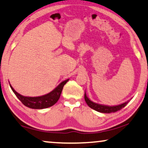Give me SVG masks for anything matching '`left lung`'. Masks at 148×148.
Returning <instances> with one entry per match:
<instances>
[{
	"instance_id": "8db88e82",
	"label": "left lung",
	"mask_w": 148,
	"mask_h": 148,
	"mask_svg": "<svg viewBox=\"0 0 148 148\" xmlns=\"http://www.w3.org/2000/svg\"><path fill=\"white\" fill-rule=\"evenodd\" d=\"M130 99L129 101L125 102L123 103L120 104V105H113V106H109V105H102V104L95 103L90 100V99L87 97L86 94V92L84 93V100L86 101L87 105H88L89 107H90L91 109L95 110L98 112L102 113H115V112L119 111L123 108L125 107L127 105V103L130 101Z\"/></svg>"
}]
</instances>
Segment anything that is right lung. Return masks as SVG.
<instances>
[{
    "label": "right lung",
    "instance_id": "1",
    "mask_svg": "<svg viewBox=\"0 0 148 148\" xmlns=\"http://www.w3.org/2000/svg\"><path fill=\"white\" fill-rule=\"evenodd\" d=\"M70 79L62 81L50 92L39 97H25L16 92L9 82L10 86L14 95L25 106L33 109H43L50 107L57 103L61 95L62 89Z\"/></svg>",
    "mask_w": 148,
    "mask_h": 148
}]
</instances>
